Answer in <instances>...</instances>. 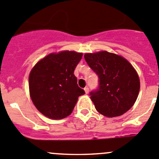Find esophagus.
I'll list each match as a JSON object with an SVG mask.
<instances>
[{
  "label": "esophagus",
  "instance_id": "1",
  "mask_svg": "<svg viewBox=\"0 0 159 159\" xmlns=\"http://www.w3.org/2000/svg\"><path fill=\"white\" fill-rule=\"evenodd\" d=\"M84 90H85V93H89V87H85V88H84Z\"/></svg>",
  "mask_w": 159,
  "mask_h": 159
}]
</instances>
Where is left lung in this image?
<instances>
[{
	"label": "left lung",
	"instance_id": "8db88e82",
	"mask_svg": "<svg viewBox=\"0 0 159 159\" xmlns=\"http://www.w3.org/2000/svg\"><path fill=\"white\" fill-rule=\"evenodd\" d=\"M99 85L90 93L98 112L107 117L122 116L132 108L140 90V80L126 59L108 51L84 54Z\"/></svg>",
	"mask_w": 159,
	"mask_h": 159
}]
</instances>
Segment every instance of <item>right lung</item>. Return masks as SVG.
Returning <instances> with one entry per match:
<instances>
[{"instance_id":"right-lung-1","label":"right lung","mask_w":159,"mask_h":159,"mask_svg":"<svg viewBox=\"0 0 159 159\" xmlns=\"http://www.w3.org/2000/svg\"><path fill=\"white\" fill-rule=\"evenodd\" d=\"M82 53L65 51L52 53L39 61L29 77L30 93L39 111L52 119L72 112L78 98L85 91L77 84L74 70Z\"/></svg>"}]
</instances>
